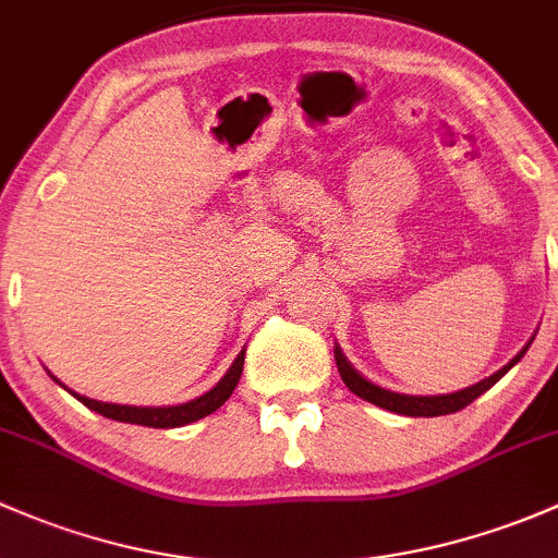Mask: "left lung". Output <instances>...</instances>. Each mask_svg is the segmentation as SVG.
<instances>
[{
  "label": "left lung",
  "instance_id": "8db88e82",
  "mask_svg": "<svg viewBox=\"0 0 558 558\" xmlns=\"http://www.w3.org/2000/svg\"><path fill=\"white\" fill-rule=\"evenodd\" d=\"M532 341H535V338H530V343ZM530 343H526V347L521 349V352L515 354L508 365H502L497 373H492L489 378H484V381L473 384V387H464V389H459V392H451V395H403V392H392V389L378 387V384L367 381L363 373L354 371V365L343 357L341 347H336V365H338V373H341L343 384H347V387L352 389L357 398H363V400H367V403L384 408V411L400 413V416H446V413L462 411L464 405H470L475 398H481L486 389H492L494 384H497L499 378L510 371V367L524 357L526 349H530Z\"/></svg>",
  "mask_w": 558,
  "mask_h": 558
}]
</instances>
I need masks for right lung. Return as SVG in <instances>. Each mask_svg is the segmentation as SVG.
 Listing matches in <instances>:
<instances>
[{
    "instance_id": "1",
    "label": "right lung",
    "mask_w": 558,
    "mask_h": 558,
    "mask_svg": "<svg viewBox=\"0 0 558 558\" xmlns=\"http://www.w3.org/2000/svg\"><path fill=\"white\" fill-rule=\"evenodd\" d=\"M244 352L246 349H241L239 357L233 360L231 367H228L226 376H222L220 381L209 389V392H204L201 398L187 400V403H180V405H120V403H101V400H90V398H85V395L72 392V389H69V392H72L80 403L88 405L90 411L101 413V416H107V418H114V422L142 424V427H155V429L185 427V424L198 422V418L215 413L217 408L231 398L233 389H236V384L241 378V371H244ZM50 376H53V373H50ZM56 381H59V378H56ZM61 387H64V384H61Z\"/></svg>"
}]
</instances>
